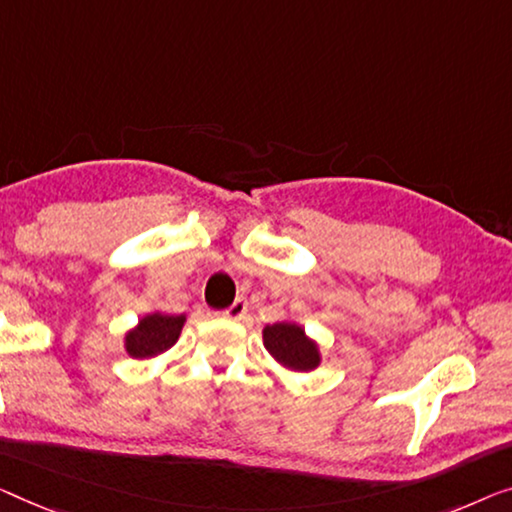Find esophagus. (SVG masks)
Masks as SVG:
<instances>
[{
    "label": "esophagus",
    "instance_id": "esophagus-1",
    "mask_svg": "<svg viewBox=\"0 0 512 512\" xmlns=\"http://www.w3.org/2000/svg\"><path fill=\"white\" fill-rule=\"evenodd\" d=\"M246 312H248V303H246V299H236L230 308H227L225 312H223V317L225 319H232V322H241L243 317H246Z\"/></svg>",
    "mask_w": 512,
    "mask_h": 512
}]
</instances>
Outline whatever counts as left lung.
Wrapping results in <instances>:
<instances>
[{"label":"left lung","mask_w":512,"mask_h":512,"mask_svg":"<svg viewBox=\"0 0 512 512\" xmlns=\"http://www.w3.org/2000/svg\"><path fill=\"white\" fill-rule=\"evenodd\" d=\"M262 340L273 361L289 372H312L322 363L317 340H312L301 324L289 322V319L266 324Z\"/></svg>","instance_id":"1"}]
</instances>
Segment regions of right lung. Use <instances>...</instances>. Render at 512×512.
<instances>
[{"label":"right lung","instance_id":"add662e5","mask_svg":"<svg viewBox=\"0 0 512 512\" xmlns=\"http://www.w3.org/2000/svg\"><path fill=\"white\" fill-rule=\"evenodd\" d=\"M186 315H167V312H149L140 317L133 329L124 333V352L131 358H154L177 345Z\"/></svg>","mask_w":512,"mask_h":512}]
</instances>
